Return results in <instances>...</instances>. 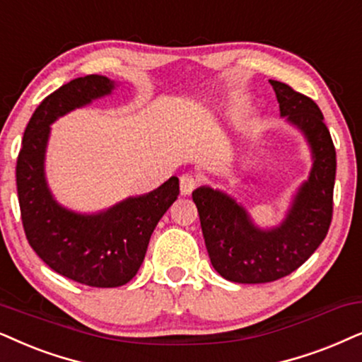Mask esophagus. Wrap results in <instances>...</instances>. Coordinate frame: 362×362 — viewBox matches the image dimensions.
<instances>
[{
    "mask_svg": "<svg viewBox=\"0 0 362 362\" xmlns=\"http://www.w3.org/2000/svg\"><path fill=\"white\" fill-rule=\"evenodd\" d=\"M199 185V181L196 180L194 176L191 175H182L181 180H180V187H181V194L182 196H189L192 191L196 189Z\"/></svg>",
    "mask_w": 362,
    "mask_h": 362,
    "instance_id": "esophagus-1",
    "label": "esophagus"
}]
</instances>
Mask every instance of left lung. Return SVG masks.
I'll use <instances>...</instances> for the list:
<instances>
[{"label":"left lung","instance_id":"8db88e82","mask_svg":"<svg viewBox=\"0 0 362 362\" xmlns=\"http://www.w3.org/2000/svg\"><path fill=\"white\" fill-rule=\"evenodd\" d=\"M269 83L281 115L306 134L314 166L286 221L271 231L252 226L246 211L223 192L211 187L192 192L211 264L233 283H273L291 274L325 241L332 219L336 149L325 116L311 98L294 91L289 84L274 79Z\"/></svg>","mask_w":362,"mask_h":362}]
</instances>
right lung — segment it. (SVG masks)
I'll return each instance as SVG.
<instances>
[{
  "instance_id": "add662e5",
  "label": "right lung",
  "mask_w": 362,
  "mask_h": 362,
  "mask_svg": "<svg viewBox=\"0 0 362 362\" xmlns=\"http://www.w3.org/2000/svg\"><path fill=\"white\" fill-rule=\"evenodd\" d=\"M111 89L106 76L89 74L46 96L26 126L16 161L18 201L30 246L58 274L93 288H118L134 278L154 228L180 194V181L173 176L156 191L95 216L74 214L51 198L43 173L49 124Z\"/></svg>"
}]
</instances>
